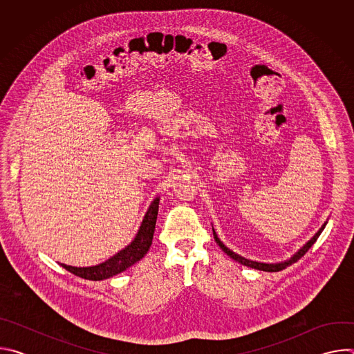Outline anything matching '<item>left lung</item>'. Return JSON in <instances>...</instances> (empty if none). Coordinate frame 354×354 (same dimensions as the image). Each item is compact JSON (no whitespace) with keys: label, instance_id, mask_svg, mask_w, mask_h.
<instances>
[{"label":"left lung","instance_id":"8db88e82","mask_svg":"<svg viewBox=\"0 0 354 354\" xmlns=\"http://www.w3.org/2000/svg\"><path fill=\"white\" fill-rule=\"evenodd\" d=\"M325 225L326 224H324L322 225V228L314 235V238H311V241H308L304 246H302L297 254L290 259V261H287V262H281V263H259V262H254V261H249V259H245V258H242V257H239V255H236L235 252H232L231 249H228L218 238H217V234L214 232V230H213V234H214V239H216V242L218 243V246L225 252V254L230 257V258H232L234 261H236V262H239V263H242V265H245V266H248V268H252V269H258V270H263V272H280V270H283V269H286L287 266H290V265H292V263H295L299 258H302L304 257L307 252H308V249L315 243V241L318 239V236L321 235V232L324 231V228H325Z\"/></svg>","mask_w":354,"mask_h":354}]
</instances>
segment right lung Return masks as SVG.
<instances>
[{
  "label": "right lung",
  "instance_id": "add662e5",
  "mask_svg": "<svg viewBox=\"0 0 354 354\" xmlns=\"http://www.w3.org/2000/svg\"><path fill=\"white\" fill-rule=\"evenodd\" d=\"M158 203H160V198H156L153 201V205L149 206L134 241L126 249L120 250L118 255H115L105 263H100L92 268H73L67 265H62V266L78 277H82L86 280H95V281L104 280L118 273H122L123 270H126L127 268L138 262L141 258H144L151 243H153L156 223L158 216Z\"/></svg>",
  "mask_w": 354,
  "mask_h": 354
}]
</instances>
